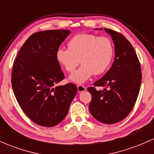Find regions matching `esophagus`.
I'll list each match as a JSON object with an SVG mask.
<instances>
[{"label":"esophagus","mask_w":154,"mask_h":154,"mask_svg":"<svg viewBox=\"0 0 154 154\" xmlns=\"http://www.w3.org/2000/svg\"><path fill=\"white\" fill-rule=\"evenodd\" d=\"M86 91V88L85 87V86L82 85H77V91L79 92V93H82V92Z\"/></svg>","instance_id":"1"}]
</instances>
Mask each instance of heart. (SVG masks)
<instances>
[{
	"label": "heart",
	"instance_id": "b5f03b06",
	"mask_svg": "<svg viewBox=\"0 0 154 154\" xmlns=\"http://www.w3.org/2000/svg\"><path fill=\"white\" fill-rule=\"evenodd\" d=\"M68 47L58 49L56 58L69 72L75 69L80 60L82 66L69 76L72 82L78 84L87 81L93 74L98 75L105 72L114 56V45L106 37L79 34L70 39Z\"/></svg>",
	"mask_w": 154,
	"mask_h": 154
}]
</instances>
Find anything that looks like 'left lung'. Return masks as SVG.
<instances>
[{"label": "left lung", "mask_w": 154, "mask_h": 154, "mask_svg": "<svg viewBox=\"0 0 154 154\" xmlns=\"http://www.w3.org/2000/svg\"><path fill=\"white\" fill-rule=\"evenodd\" d=\"M102 30V28H99ZM114 44V61L103 77L94 83L103 90L88 88L92 96L89 109L95 119L104 124H114L125 119L134 107L142 75L135 49L128 39L120 33L104 29Z\"/></svg>", "instance_id": "left-lung-1"}]
</instances>
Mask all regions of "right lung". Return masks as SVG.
I'll return each mask as SVG.
<instances>
[{"label": "right lung", "instance_id": "right-lung-1", "mask_svg": "<svg viewBox=\"0 0 154 154\" xmlns=\"http://www.w3.org/2000/svg\"><path fill=\"white\" fill-rule=\"evenodd\" d=\"M70 33L66 29L34 33L14 62L11 84L16 98L26 115L40 126L61 122L77 92L72 83L54 88L64 78L56 52Z\"/></svg>", "mask_w": 154, "mask_h": 154}]
</instances>
